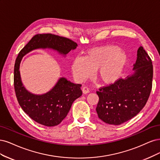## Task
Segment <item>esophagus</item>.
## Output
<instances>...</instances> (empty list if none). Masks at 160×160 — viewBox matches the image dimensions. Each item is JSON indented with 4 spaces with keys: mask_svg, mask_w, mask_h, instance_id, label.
Returning <instances> with one entry per match:
<instances>
[{
    "mask_svg": "<svg viewBox=\"0 0 160 160\" xmlns=\"http://www.w3.org/2000/svg\"><path fill=\"white\" fill-rule=\"evenodd\" d=\"M82 92H83L84 94H88V93H89V92H90L89 89L88 88V87H86V86L82 87Z\"/></svg>",
    "mask_w": 160,
    "mask_h": 160,
    "instance_id": "esophagus-1",
    "label": "esophagus"
}]
</instances>
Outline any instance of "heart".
Here are the masks:
<instances>
[{"mask_svg":"<svg viewBox=\"0 0 160 160\" xmlns=\"http://www.w3.org/2000/svg\"><path fill=\"white\" fill-rule=\"evenodd\" d=\"M127 62V54L119 46H104L87 51L84 57L77 56L72 62L71 70L78 82L90 78L96 70L98 80L102 84H111L120 78Z\"/></svg>","mask_w":160,"mask_h":160,"instance_id":"obj_1","label":"heart"}]
</instances>
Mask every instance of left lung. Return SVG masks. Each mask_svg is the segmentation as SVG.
Listing matches in <instances>:
<instances>
[{
  "instance_id": "left-lung-1",
  "label": "left lung",
  "mask_w": 160,
  "mask_h": 160,
  "mask_svg": "<svg viewBox=\"0 0 160 160\" xmlns=\"http://www.w3.org/2000/svg\"><path fill=\"white\" fill-rule=\"evenodd\" d=\"M133 70V74L126 78L118 79L96 92L99 96L96 112L105 123L122 124L136 116L145 106L152 88L153 66L142 46L138 50Z\"/></svg>"
}]
</instances>
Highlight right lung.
Masks as SVG:
<instances>
[{
    "mask_svg": "<svg viewBox=\"0 0 160 160\" xmlns=\"http://www.w3.org/2000/svg\"><path fill=\"white\" fill-rule=\"evenodd\" d=\"M78 44L65 37L52 34L34 36L20 50L14 69V90L20 107L30 118L46 126L58 125L66 117L74 101L82 94L81 84L60 78L56 85L43 94H34L25 88L20 74V64L24 55L38 48H50L63 56L76 48Z\"/></svg>",
    "mask_w": 160,
    "mask_h": 160,
    "instance_id": "right-lung-1",
    "label": "right lung"
}]
</instances>
